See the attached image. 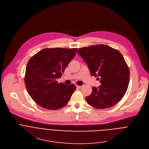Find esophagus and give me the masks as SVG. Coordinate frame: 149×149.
I'll return each instance as SVG.
<instances>
[{"mask_svg": "<svg viewBox=\"0 0 149 149\" xmlns=\"http://www.w3.org/2000/svg\"><path fill=\"white\" fill-rule=\"evenodd\" d=\"M77 87L78 88H79V89H81V88H82V86H78V85H77Z\"/></svg>", "mask_w": 149, "mask_h": 149, "instance_id": "obj_1", "label": "esophagus"}]
</instances>
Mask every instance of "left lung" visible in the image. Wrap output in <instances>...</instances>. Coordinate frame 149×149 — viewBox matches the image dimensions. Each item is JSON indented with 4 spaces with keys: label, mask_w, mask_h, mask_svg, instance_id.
Segmentation results:
<instances>
[{
    "label": "left lung",
    "mask_w": 149,
    "mask_h": 149,
    "mask_svg": "<svg viewBox=\"0 0 149 149\" xmlns=\"http://www.w3.org/2000/svg\"><path fill=\"white\" fill-rule=\"evenodd\" d=\"M78 54L87 64L92 76L101 85L93 87L86 102L97 109L113 107L125 95L129 82V67L122 54L108 45L100 44L79 48Z\"/></svg>",
    "instance_id": "left-lung-1"
}]
</instances>
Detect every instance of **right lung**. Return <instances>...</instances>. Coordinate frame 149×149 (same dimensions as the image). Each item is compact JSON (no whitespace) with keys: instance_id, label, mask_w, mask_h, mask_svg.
Segmentation results:
<instances>
[{"instance_id":"1","label":"right lung","mask_w":149,"mask_h":149,"mask_svg":"<svg viewBox=\"0 0 149 149\" xmlns=\"http://www.w3.org/2000/svg\"><path fill=\"white\" fill-rule=\"evenodd\" d=\"M78 48H45L29 61L24 77L27 91L40 107L49 109H60L65 106L75 85L58 83L57 79L77 53Z\"/></svg>"}]
</instances>
